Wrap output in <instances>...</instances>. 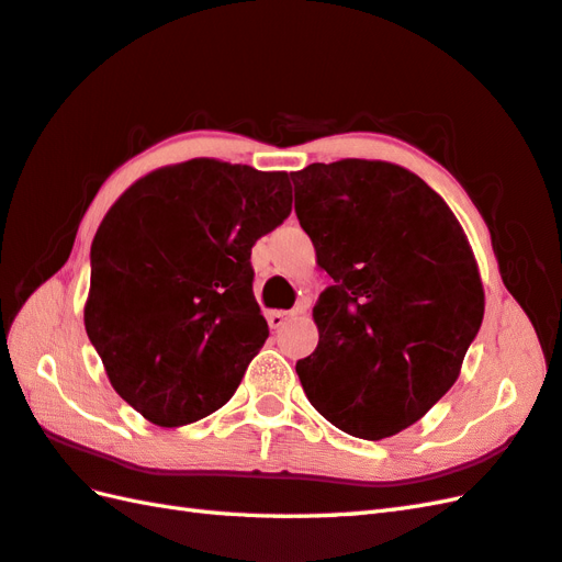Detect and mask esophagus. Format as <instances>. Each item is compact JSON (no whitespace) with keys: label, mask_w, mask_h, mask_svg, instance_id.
Returning <instances> with one entry per match:
<instances>
[{"label":"esophagus","mask_w":562,"mask_h":562,"mask_svg":"<svg viewBox=\"0 0 562 562\" xmlns=\"http://www.w3.org/2000/svg\"><path fill=\"white\" fill-rule=\"evenodd\" d=\"M296 313H299V308L296 311H268L266 318H268V325L272 330H280L286 321H292L296 316Z\"/></svg>","instance_id":"obj_1"}]
</instances>
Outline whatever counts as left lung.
Masks as SVG:
<instances>
[{
    "mask_svg": "<svg viewBox=\"0 0 562 562\" xmlns=\"http://www.w3.org/2000/svg\"><path fill=\"white\" fill-rule=\"evenodd\" d=\"M299 225L335 280L296 361L308 402L349 436L416 424L454 385L484 321V284L448 203L383 160L313 162L292 175Z\"/></svg>",
    "mask_w": 562,
    "mask_h": 562,
    "instance_id": "1",
    "label": "left lung"
}]
</instances>
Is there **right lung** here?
I'll return each instance as SVG.
<instances>
[{
    "mask_svg": "<svg viewBox=\"0 0 562 562\" xmlns=\"http://www.w3.org/2000/svg\"><path fill=\"white\" fill-rule=\"evenodd\" d=\"M290 211L286 172L195 158L140 177L100 222L86 333L155 426L199 422L239 387L268 337L251 246Z\"/></svg>",
    "mask_w": 562,
    "mask_h": 562,
    "instance_id": "obj_1",
    "label": "right lung"
}]
</instances>
